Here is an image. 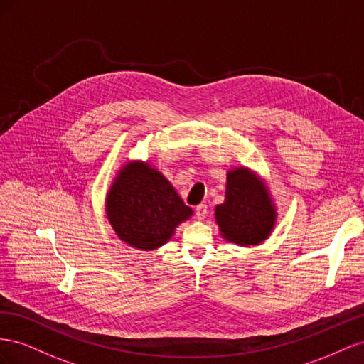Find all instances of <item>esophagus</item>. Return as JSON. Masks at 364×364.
I'll use <instances>...</instances> for the list:
<instances>
[{
    "label": "esophagus",
    "mask_w": 364,
    "mask_h": 364,
    "mask_svg": "<svg viewBox=\"0 0 364 364\" xmlns=\"http://www.w3.org/2000/svg\"><path fill=\"white\" fill-rule=\"evenodd\" d=\"M195 215H196V218H198L200 221H203L204 218L207 216V205L205 204H198L195 207Z\"/></svg>",
    "instance_id": "obj_1"
}]
</instances>
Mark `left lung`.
<instances>
[{"mask_svg": "<svg viewBox=\"0 0 364 364\" xmlns=\"http://www.w3.org/2000/svg\"><path fill=\"white\" fill-rule=\"evenodd\" d=\"M277 209L267 181L247 166L227 171L225 198L215 207L220 235L241 247L259 245L274 230Z\"/></svg>", "mask_w": 364, "mask_h": 364, "instance_id": "left-lung-1", "label": "left lung"}]
</instances>
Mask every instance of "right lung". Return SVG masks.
Segmentation results:
<instances>
[{
	"mask_svg": "<svg viewBox=\"0 0 364 364\" xmlns=\"http://www.w3.org/2000/svg\"><path fill=\"white\" fill-rule=\"evenodd\" d=\"M105 213L119 240L137 250H157L193 210L149 161L128 160L114 175Z\"/></svg>",
	"mask_w": 364,
	"mask_h": 364,
	"instance_id": "add662e5",
	"label": "right lung"
}]
</instances>
